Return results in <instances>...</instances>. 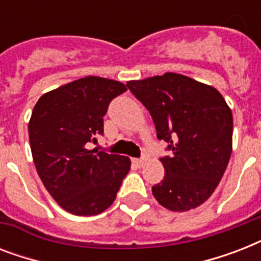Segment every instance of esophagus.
I'll return each mask as SVG.
<instances>
[{"mask_svg":"<svg viewBox=\"0 0 261 261\" xmlns=\"http://www.w3.org/2000/svg\"><path fill=\"white\" fill-rule=\"evenodd\" d=\"M133 163L137 165V167H142L145 164V159H133Z\"/></svg>","mask_w":261,"mask_h":261,"instance_id":"obj_1","label":"esophagus"}]
</instances>
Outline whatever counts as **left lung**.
<instances>
[{
	"label": "left lung",
	"instance_id": "obj_1",
	"mask_svg": "<svg viewBox=\"0 0 261 261\" xmlns=\"http://www.w3.org/2000/svg\"><path fill=\"white\" fill-rule=\"evenodd\" d=\"M150 112L157 138L172 155L161 159L165 176L151 187L171 211L196 208L210 198L226 171L233 145V115L215 88L176 73L126 84Z\"/></svg>",
	"mask_w": 261,
	"mask_h": 261
}]
</instances>
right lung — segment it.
<instances>
[{"mask_svg": "<svg viewBox=\"0 0 261 261\" xmlns=\"http://www.w3.org/2000/svg\"><path fill=\"white\" fill-rule=\"evenodd\" d=\"M126 90L119 81L89 75L47 92L35 104L28 123L35 167L48 194L70 214L107 210L130 171L126 155L89 149L104 133L111 100Z\"/></svg>", "mask_w": 261, "mask_h": 261, "instance_id": "1", "label": "right lung"}]
</instances>
